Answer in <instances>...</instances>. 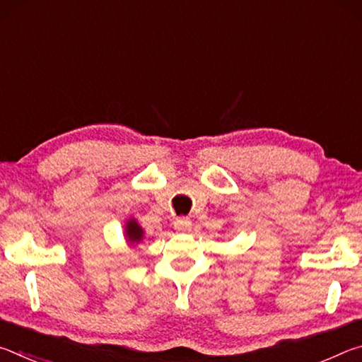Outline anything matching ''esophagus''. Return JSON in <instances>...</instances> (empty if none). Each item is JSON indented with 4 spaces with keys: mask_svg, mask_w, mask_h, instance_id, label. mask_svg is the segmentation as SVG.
<instances>
[{
    "mask_svg": "<svg viewBox=\"0 0 362 362\" xmlns=\"http://www.w3.org/2000/svg\"><path fill=\"white\" fill-rule=\"evenodd\" d=\"M174 228L179 231H188L189 228H192V220H189L188 217H177L174 222Z\"/></svg>",
    "mask_w": 362,
    "mask_h": 362,
    "instance_id": "1",
    "label": "esophagus"
}]
</instances>
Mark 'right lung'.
<instances>
[{
    "label": "right lung",
    "mask_w": 362,
    "mask_h": 362,
    "mask_svg": "<svg viewBox=\"0 0 362 362\" xmlns=\"http://www.w3.org/2000/svg\"><path fill=\"white\" fill-rule=\"evenodd\" d=\"M126 236H127V240H129L131 243L142 241L144 231H142V228H140L139 223L134 218L129 220V222H127V225H126Z\"/></svg>",
    "instance_id": "1"
}]
</instances>
